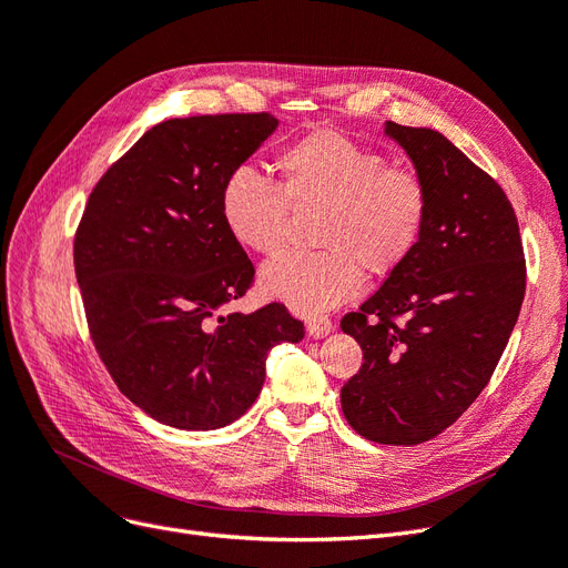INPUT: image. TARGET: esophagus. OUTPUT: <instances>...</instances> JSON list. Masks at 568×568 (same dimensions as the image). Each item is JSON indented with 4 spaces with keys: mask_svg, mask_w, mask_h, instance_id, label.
<instances>
[{
    "mask_svg": "<svg viewBox=\"0 0 568 568\" xmlns=\"http://www.w3.org/2000/svg\"><path fill=\"white\" fill-rule=\"evenodd\" d=\"M334 332V322L329 317H313L307 322V334L313 338H324L326 334Z\"/></svg>",
    "mask_w": 568,
    "mask_h": 568,
    "instance_id": "34e87169",
    "label": "esophagus"
}]
</instances>
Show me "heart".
<instances>
[{
    "label": "heart",
    "instance_id": "heart-1",
    "mask_svg": "<svg viewBox=\"0 0 568 568\" xmlns=\"http://www.w3.org/2000/svg\"><path fill=\"white\" fill-rule=\"evenodd\" d=\"M280 184L239 165L220 186V217L239 246L274 255L286 244L294 209H322V251L286 253L265 265L261 286L298 315L351 301L363 270L386 277L415 253L428 215V189L415 168L332 128L305 132L274 159Z\"/></svg>",
    "mask_w": 568,
    "mask_h": 568
}]
</instances>
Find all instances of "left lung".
Here are the masks:
<instances>
[{
	"instance_id": "left-lung-1",
	"label": "left lung",
	"mask_w": 568,
	"mask_h": 568,
	"mask_svg": "<svg viewBox=\"0 0 568 568\" xmlns=\"http://www.w3.org/2000/svg\"><path fill=\"white\" fill-rule=\"evenodd\" d=\"M428 189L419 244L341 329L363 367L341 388L359 436L417 445L455 424L500 363L526 294L519 222L503 186L436 130L386 123Z\"/></svg>"
}]
</instances>
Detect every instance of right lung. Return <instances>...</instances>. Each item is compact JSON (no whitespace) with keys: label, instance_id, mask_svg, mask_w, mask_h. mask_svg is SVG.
Here are the masks:
<instances>
[{"label":"right lung","instance_id":"right-lung-1","mask_svg":"<svg viewBox=\"0 0 568 568\" xmlns=\"http://www.w3.org/2000/svg\"><path fill=\"white\" fill-rule=\"evenodd\" d=\"M274 128L265 111L165 120L84 205L73 263L92 343L120 393L161 424H232L261 393L270 348L305 334L282 303L227 311L255 267L220 217V186Z\"/></svg>","mask_w":568,"mask_h":568}]
</instances>
